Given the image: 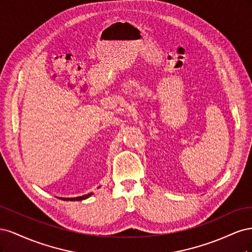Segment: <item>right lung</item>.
<instances>
[{
  "mask_svg": "<svg viewBox=\"0 0 252 252\" xmlns=\"http://www.w3.org/2000/svg\"><path fill=\"white\" fill-rule=\"evenodd\" d=\"M90 195H93V192L84 194V195H81V196H77V197H61V199H63L64 201H82V200L87 199V197H89Z\"/></svg>",
  "mask_w": 252,
  "mask_h": 252,
  "instance_id": "obj_1",
  "label": "right lung"
}]
</instances>
